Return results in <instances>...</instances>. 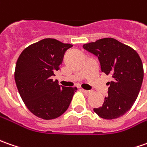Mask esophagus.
<instances>
[{"mask_svg": "<svg viewBox=\"0 0 147 147\" xmlns=\"http://www.w3.org/2000/svg\"><path fill=\"white\" fill-rule=\"evenodd\" d=\"M82 91H83V92H84V94H88V95H89V94H91V93H92V92H91L90 90H86V89H82Z\"/></svg>", "mask_w": 147, "mask_h": 147, "instance_id": "34e87169", "label": "esophagus"}]
</instances>
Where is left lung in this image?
<instances>
[{"label": "left lung", "instance_id": "8db88e82", "mask_svg": "<svg viewBox=\"0 0 147 147\" xmlns=\"http://www.w3.org/2000/svg\"><path fill=\"white\" fill-rule=\"evenodd\" d=\"M83 48L98 57L102 72L112 76L102 106L94 111L103 119L119 118L130 110L141 89L144 73L138 53L113 38L84 44Z\"/></svg>", "mask_w": 147, "mask_h": 147}]
</instances>
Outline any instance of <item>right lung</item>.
I'll return each instance as SVG.
<instances>
[{"instance_id": "obj_1", "label": "right lung", "mask_w": 147, "mask_h": 147, "mask_svg": "<svg viewBox=\"0 0 147 147\" xmlns=\"http://www.w3.org/2000/svg\"><path fill=\"white\" fill-rule=\"evenodd\" d=\"M72 46L43 39L29 45L18 57L14 71L18 93L28 110L39 118L53 119L62 115L77 90L60 86L51 79L59 70L65 52Z\"/></svg>"}]
</instances>
